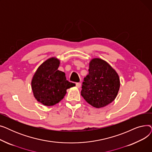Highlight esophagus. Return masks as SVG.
I'll return each instance as SVG.
<instances>
[{
	"mask_svg": "<svg viewBox=\"0 0 152 152\" xmlns=\"http://www.w3.org/2000/svg\"><path fill=\"white\" fill-rule=\"evenodd\" d=\"M76 86L77 87V88H80L81 87V83H78L76 84Z\"/></svg>",
	"mask_w": 152,
	"mask_h": 152,
	"instance_id": "34e87169",
	"label": "esophagus"
}]
</instances>
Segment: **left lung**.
Instances as JSON below:
<instances>
[{
	"label": "left lung",
	"instance_id": "obj_1",
	"mask_svg": "<svg viewBox=\"0 0 152 152\" xmlns=\"http://www.w3.org/2000/svg\"><path fill=\"white\" fill-rule=\"evenodd\" d=\"M119 87L116 71L106 61L95 58L89 63V75L84 77L81 94L89 104L100 108L115 99Z\"/></svg>",
	"mask_w": 152,
	"mask_h": 152
}]
</instances>
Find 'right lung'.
Returning a JSON list of instances; mask_svg holds the SVG:
<instances>
[{
	"label": "right lung",
	"mask_w": 152,
	"mask_h": 152,
	"mask_svg": "<svg viewBox=\"0 0 152 152\" xmlns=\"http://www.w3.org/2000/svg\"><path fill=\"white\" fill-rule=\"evenodd\" d=\"M60 60L51 57L37 69L31 81L35 99L45 106H53L65 97L66 90L75 84L66 80L65 73L58 69Z\"/></svg>",
	"instance_id": "right-lung-1"
}]
</instances>
